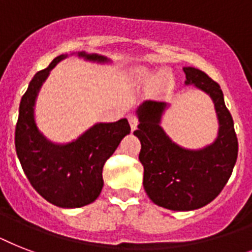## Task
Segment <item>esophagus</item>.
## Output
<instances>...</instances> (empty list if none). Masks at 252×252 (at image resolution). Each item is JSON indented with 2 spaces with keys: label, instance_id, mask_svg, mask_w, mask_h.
Wrapping results in <instances>:
<instances>
[{
  "label": "esophagus",
  "instance_id": "34e87169",
  "mask_svg": "<svg viewBox=\"0 0 252 252\" xmlns=\"http://www.w3.org/2000/svg\"><path fill=\"white\" fill-rule=\"evenodd\" d=\"M128 122H129V126L132 128V130H134L137 128V124H138V119L136 115H129L128 116Z\"/></svg>",
  "mask_w": 252,
  "mask_h": 252
}]
</instances>
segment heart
I'll use <instances>...</instances> for the list:
<instances>
[{
    "instance_id": "heart-1",
    "label": "heart",
    "mask_w": 252,
    "mask_h": 252,
    "mask_svg": "<svg viewBox=\"0 0 252 252\" xmlns=\"http://www.w3.org/2000/svg\"><path fill=\"white\" fill-rule=\"evenodd\" d=\"M140 76L145 77V78H146V77H149V76H148V74H145V73H142V74H140Z\"/></svg>"
}]
</instances>
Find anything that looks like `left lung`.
<instances>
[{"label":"left lung","mask_w":252,"mask_h":252,"mask_svg":"<svg viewBox=\"0 0 252 252\" xmlns=\"http://www.w3.org/2000/svg\"><path fill=\"white\" fill-rule=\"evenodd\" d=\"M183 70L186 85H195L215 103L220 126L215 142L199 150L176 145L161 126L167 104L156 100H145L138 107L140 124L133 132L141 142L138 159L144 166L145 192L154 204L171 211H193L215 200L238 156L234 122L220 85L199 69L186 66Z\"/></svg>","instance_id":"1"}]
</instances>
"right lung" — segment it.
Wrapping results in <instances>:
<instances>
[{"label":"right lung","instance_id":"add662e5","mask_svg":"<svg viewBox=\"0 0 252 252\" xmlns=\"http://www.w3.org/2000/svg\"><path fill=\"white\" fill-rule=\"evenodd\" d=\"M89 61L108 63L107 57L77 53ZM68 55H60L37 72L21 99L15 126V149L27 179L37 193L60 208H80L96 200L103 188V166L120 141L129 134L126 119L98 123L69 144H53L37 129L33 107L49 72Z\"/></svg>","mask_w":252,"mask_h":252}]
</instances>
